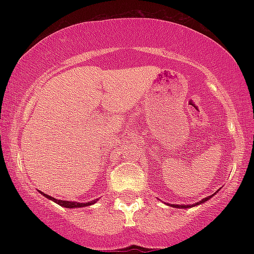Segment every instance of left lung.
Listing matches in <instances>:
<instances>
[{
  "instance_id": "8db88e82",
  "label": "left lung",
  "mask_w": 254,
  "mask_h": 254,
  "mask_svg": "<svg viewBox=\"0 0 254 254\" xmlns=\"http://www.w3.org/2000/svg\"><path fill=\"white\" fill-rule=\"evenodd\" d=\"M214 194H216V193H212L211 196H209V197H205V198H203L202 200H199V202H197L196 204H189V205H185V204H182V205H178V204H167V205H171L172 208H179V209H188V208H193V206H196V205H199V204H203V203H205L206 200H209L210 199V198L214 196Z\"/></svg>"
}]
</instances>
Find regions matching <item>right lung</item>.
Here are the masks:
<instances>
[{
  "label": "right lung",
  "instance_id": "add662e5",
  "mask_svg": "<svg viewBox=\"0 0 254 254\" xmlns=\"http://www.w3.org/2000/svg\"><path fill=\"white\" fill-rule=\"evenodd\" d=\"M39 193H42L43 196H45L48 199L52 200V202L57 203L58 205L61 206H64V208H68V209H74V208H84V206H88V205H93L94 203L98 202V199H94V200H90V202H87V203H78V202H71V200H61V199H56V198L49 196V194L46 193H43L42 191H39Z\"/></svg>",
  "mask_w": 254,
  "mask_h": 254
}]
</instances>
